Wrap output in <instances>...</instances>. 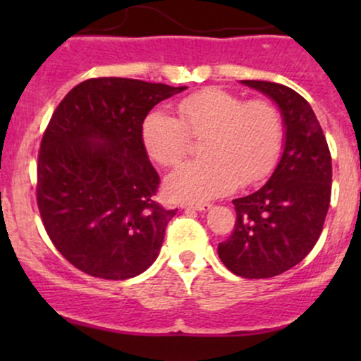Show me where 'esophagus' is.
I'll list each match as a JSON object with an SVG mask.
<instances>
[{
    "mask_svg": "<svg viewBox=\"0 0 361 361\" xmlns=\"http://www.w3.org/2000/svg\"><path fill=\"white\" fill-rule=\"evenodd\" d=\"M183 207H185V209L200 210V212H202V210H210V209H212V205H210V204H202V202H200V204H183Z\"/></svg>",
    "mask_w": 361,
    "mask_h": 361,
    "instance_id": "esophagus-1",
    "label": "esophagus"
}]
</instances>
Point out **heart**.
I'll use <instances>...</instances> for the list:
<instances>
[{"label": "heart", "instance_id": "heart-1", "mask_svg": "<svg viewBox=\"0 0 361 361\" xmlns=\"http://www.w3.org/2000/svg\"><path fill=\"white\" fill-rule=\"evenodd\" d=\"M180 120L152 110L142 123V142L149 156L175 166L190 149V135L204 139L205 159L190 161L166 180L176 200L204 202L239 185L264 180L275 168L283 144L280 111L267 100L244 102L221 88H207L178 103Z\"/></svg>", "mask_w": 361, "mask_h": 361}]
</instances>
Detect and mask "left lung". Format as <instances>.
<instances>
[{"label": "left lung", "instance_id": "1", "mask_svg": "<svg viewBox=\"0 0 361 361\" xmlns=\"http://www.w3.org/2000/svg\"><path fill=\"white\" fill-rule=\"evenodd\" d=\"M241 82L276 103L285 142L270 180L233 200L234 231L217 252L234 275L270 279L295 267L316 246L329 209L333 166L316 114L297 91L270 81Z\"/></svg>", "mask_w": 361, "mask_h": 361}]
</instances>
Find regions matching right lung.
<instances>
[{"mask_svg": "<svg viewBox=\"0 0 361 361\" xmlns=\"http://www.w3.org/2000/svg\"><path fill=\"white\" fill-rule=\"evenodd\" d=\"M128 78H93L54 111L37 163V204L49 238L78 270L105 280L146 271L176 210L156 204L159 175L144 118L185 91Z\"/></svg>", "mask_w": 361, "mask_h": 361, "instance_id": "right-lung-1", "label": "right lung"}]
</instances>
